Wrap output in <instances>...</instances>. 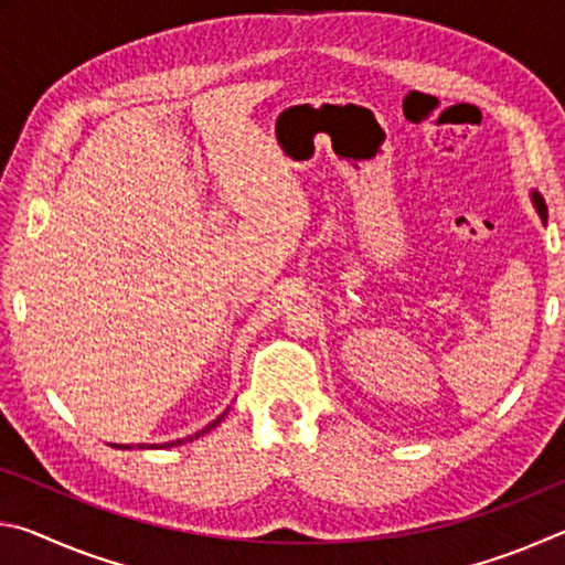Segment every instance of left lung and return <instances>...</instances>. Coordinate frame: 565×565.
Here are the masks:
<instances>
[{
  "instance_id": "obj_1",
  "label": "left lung",
  "mask_w": 565,
  "mask_h": 565,
  "mask_svg": "<svg viewBox=\"0 0 565 565\" xmlns=\"http://www.w3.org/2000/svg\"><path fill=\"white\" fill-rule=\"evenodd\" d=\"M533 204H535V209H539V214H541L543 222H546V204H543V196L541 194H533Z\"/></svg>"
}]
</instances>
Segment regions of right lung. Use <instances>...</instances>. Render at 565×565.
I'll use <instances>...</instances> for the list:
<instances>
[{
	"label": "right lung",
	"mask_w": 565,
	"mask_h": 565,
	"mask_svg": "<svg viewBox=\"0 0 565 565\" xmlns=\"http://www.w3.org/2000/svg\"><path fill=\"white\" fill-rule=\"evenodd\" d=\"M222 418H224V414L222 416H218L216 420H212V424H209L206 428H202V431H199V434H194V436H189V438H184V441H194V438H199V436H204V434H209V431H212V428L214 426H218V424H222ZM184 441H174V444H167V446H179V444H184ZM119 448H129V446H119ZM141 448V446H139Z\"/></svg>",
	"instance_id": "add662e5"
}]
</instances>
